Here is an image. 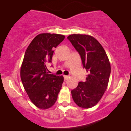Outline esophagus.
Returning a JSON list of instances; mask_svg holds the SVG:
<instances>
[{
    "instance_id": "obj_1",
    "label": "esophagus",
    "mask_w": 131,
    "mask_h": 131,
    "mask_svg": "<svg viewBox=\"0 0 131 131\" xmlns=\"http://www.w3.org/2000/svg\"><path fill=\"white\" fill-rule=\"evenodd\" d=\"M68 78H69V76H64V80H67L68 79Z\"/></svg>"
}]
</instances>
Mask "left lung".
Segmentation results:
<instances>
[{"instance_id":"8db88e82","label":"left lung","mask_w":131,"mask_h":131,"mask_svg":"<svg viewBox=\"0 0 131 131\" xmlns=\"http://www.w3.org/2000/svg\"><path fill=\"white\" fill-rule=\"evenodd\" d=\"M79 53L83 68L88 73L85 82H80L71 91L79 107L89 108L101 99L108 84L111 66L105 50L94 37L73 34L67 37Z\"/></svg>"}]
</instances>
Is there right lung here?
Listing matches in <instances>:
<instances>
[{"mask_svg": "<svg viewBox=\"0 0 131 131\" xmlns=\"http://www.w3.org/2000/svg\"><path fill=\"white\" fill-rule=\"evenodd\" d=\"M64 38L58 34H39L25 52L20 70L21 81L31 101L42 110L54 105L64 82L62 76L49 74L46 65L51 62L53 49Z\"/></svg>", "mask_w": 131, "mask_h": 131, "instance_id": "obj_1", "label": "right lung"}]
</instances>
